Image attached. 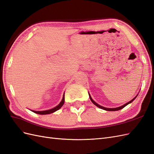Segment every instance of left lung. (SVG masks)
I'll return each instance as SVG.
<instances>
[{
    "instance_id": "8db88e82",
    "label": "left lung",
    "mask_w": 154,
    "mask_h": 154,
    "mask_svg": "<svg viewBox=\"0 0 154 154\" xmlns=\"http://www.w3.org/2000/svg\"><path fill=\"white\" fill-rule=\"evenodd\" d=\"M88 94H89V97H90V100H91V101L92 102V103L95 105L96 106H97V107H99V108H100V109H103V110H105V111H118V110H120V109H123L124 107H125L126 105H128V104H129V103H131V102H133V100L135 99V98L137 97V96H138V95H137L135 97L133 98V99L132 100H131L130 101H129V102H128L127 103H125V104H124V105H122V106H121V107H116V108H106V107H102V106H101V105H98L97 103H96L95 101H94L93 100H92V98L91 97V96H90V94L88 93Z\"/></svg>"
}]
</instances>
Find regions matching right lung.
Here are the masks:
<instances>
[{
    "label": "right lung",
    "instance_id": "1",
    "mask_svg": "<svg viewBox=\"0 0 154 154\" xmlns=\"http://www.w3.org/2000/svg\"><path fill=\"white\" fill-rule=\"evenodd\" d=\"M64 96H63V97H62V100L61 102L57 106V107H55L51 109H49V110H47V111H32L34 112V113L38 114V115H48V114L53 113L55 111H58V109H60L62 107V106L64 105Z\"/></svg>",
    "mask_w": 154,
    "mask_h": 154
}]
</instances>
